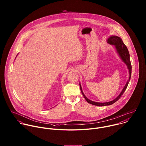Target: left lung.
Instances as JSON below:
<instances>
[{
    "label": "left lung",
    "instance_id": "left-lung-1",
    "mask_svg": "<svg viewBox=\"0 0 146 146\" xmlns=\"http://www.w3.org/2000/svg\"><path fill=\"white\" fill-rule=\"evenodd\" d=\"M107 43H108L110 45H112L114 46V47L116 49V52L117 53V54H119L120 59L123 61V62H124L126 65L127 66V68L129 70V79L127 80L126 83L125 85V86H124L123 90H121V93L119 94V96L115 98L113 100L111 101L110 102H94L93 101H91L90 100H89L84 94L83 90H82V88L81 86L80 83L79 84L80 85V90L81 92L82 93V94L83 95L84 98L85 99V100L90 104H93V105H95V106H109L111 104H112L114 103H115L117 100H119V98L121 97V96L123 94V93H124V92L127 86V85L129 84V82H130V79L131 78V62H130V54L128 51V49L126 47V46L124 44V43L123 42L122 39L117 36H115V35H111L110 36L107 40Z\"/></svg>",
    "mask_w": 146,
    "mask_h": 146
}]
</instances>
